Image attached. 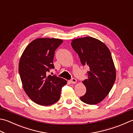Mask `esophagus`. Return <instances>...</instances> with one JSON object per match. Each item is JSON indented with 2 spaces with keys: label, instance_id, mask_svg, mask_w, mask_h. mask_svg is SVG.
Wrapping results in <instances>:
<instances>
[{
  "label": "esophagus",
  "instance_id": "34e87169",
  "mask_svg": "<svg viewBox=\"0 0 133 133\" xmlns=\"http://www.w3.org/2000/svg\"><path fill=\"white\" fill-rule=\"evenodd\" d=\"M77 79H75V78H72L71 80L70 81V83H71V84H76L77 83Z\"/></svg>",
  "mask_w": 133,
  "mask_h": 133
}]
</instances>
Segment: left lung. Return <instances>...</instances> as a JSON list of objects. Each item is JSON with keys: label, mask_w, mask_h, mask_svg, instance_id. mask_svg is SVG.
I'll list each match as a JSON object with an SVG mask.
<instances>
[{"label": "left lung", "mask_w": 133, "mask_h": 133, "mask_svg": "<svg viewBox=\"0 0 133 133\" xmlns=\"http://www.w3.org/2000/svg\"><path fill=\"white\" fill-rule=\"evenodd\" d=\"M71 45L82 64L89 69L88 78L82 81L87 92L80 99L87 104H97L108 95L116 79L115 67L110 49L104 43L92 37L74 39Z\"/></svg>", "instance_id": "obj_1"}]
</instances>
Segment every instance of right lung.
Returning a JSON list of instances; mask_svg holds the SVG:
<instances>
[{
    "label": "right lung",
    "instance_id": "obj_1",
    "mask_svg": "<svg viewBox=\"0 0 133 133\" xmlns=\"http://www.w3.org/2000/svg\"><path fill=\"white\" fill-rule=\"evenodd\" d=\"M63 40L54 38H38L26 47L19 62V72L23 90L31 100L44 106L52 105L61 97L65 79L46 75L54 69L53 60L56 48Z\"/></svg>",
    "mask_w": 133,
    "mask_h": 133
}]
</instances>
